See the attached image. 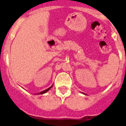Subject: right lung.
Wrapping results in <instances>:
<instances>
[{"label":"right lung","mask_w":126,"mask_h":126,"mask_svg":"<svg viewBox=\"0 0 126 126\" xmlns=\"http://www.w3.org/2000/svg\"><path fill=\"white\" fill-rule=\"evenodd\" d=\"M52 86H51V87H49V88H48V89H47L44 90V91H42V92H40V93H37V94H44V93H46L47 92V91H49V90L50 89H51V88H52Z\"/></svg>","instance_id":"right-lung-1"}]
</instances>
